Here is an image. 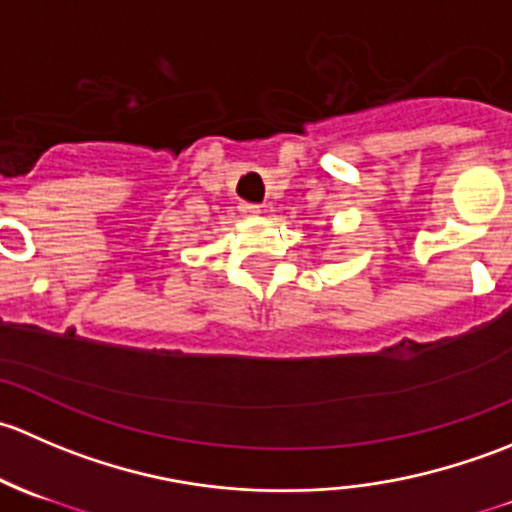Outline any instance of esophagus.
<instances>
[{
  "label": "esophagus",
  "mask_w": 512,
  "mask_h": 512,
  "mask_svg": "<svg viewBox=\"0 0 512 512\" xmlns=\"http://www.w3.org/2000/svg\"><path fill=\"white\" fill-rule=\"evenodd\" d=\"M237 208H240L242 215H260V205L255 203H240Z\"/></svg>",
  "instance_id": "34e87169"
}]
</instances>
